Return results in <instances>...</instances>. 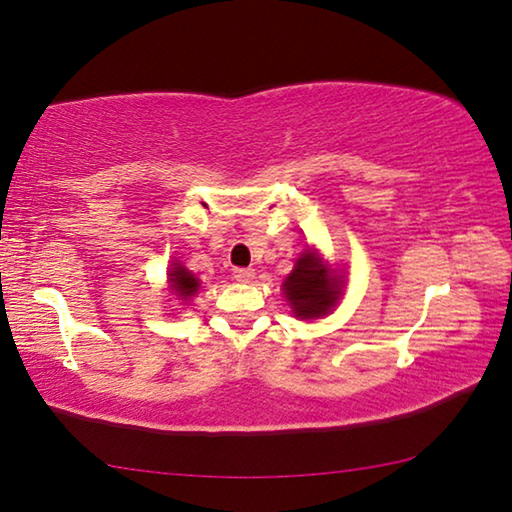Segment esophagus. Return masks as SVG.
Masks as SVG:
<instances>
[{"mask_svg": "<svg viewBox=\"0 0 512 512\" xmlns=\"http://www.w3.org/2000/svg\"><path fill=\"white\" fill-rule=\"evenodd\" d=\"M235 280L237 282H253L255 271L253 268H235Z\"/></svg>", "mask_w": 512, "mask_h": 512, "instance_id": "obj_1", "label": "esophagus"}]
</instances>
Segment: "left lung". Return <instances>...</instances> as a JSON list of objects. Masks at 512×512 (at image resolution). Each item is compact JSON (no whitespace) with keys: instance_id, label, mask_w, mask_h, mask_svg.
Segmentation results:
<instances>
[{"instance_id":"left-lung-1","label":"left lung","mask_w":512,"mask_h":512,"mask_svg":"<svg viewBox=\"0 0 512 512\" xmlns=\"http://www.w3.org/2000/svg\"><path fill=\"white\" fill-rule=\"evenodd\" d=\"M284 298L298 318L327 316L341 298L343 280L316 253L307 250L284 280Z\"/></svg>"}]
</instances>
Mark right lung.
Listing matches in <instances>:
<instances>
[{"label":"right lung","instance_id":"add662e5","mask_svg":"<svg viewBox=\"0 0 512 512\" xmlns=\"http://www.w3.org/2000/svg\"><path fill=\"white\" fill-rule=\"evenodd\" d=\"M201 287L198 277L194 273H189L183 264L173 262L169 268V289L173 296H178L180 300L192 298L194 293Z\"/></svg>","mask_w":512,"mask_h":512}]
</instances>
